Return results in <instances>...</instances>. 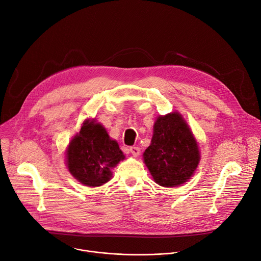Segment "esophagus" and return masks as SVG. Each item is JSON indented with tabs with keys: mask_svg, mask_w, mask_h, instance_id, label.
Returning <instances> with one entry per match:
<instances>
[{
	"mask_svg": "<svg viewBox=\"0 0 261 261\" xmlns=\"http://www.w3.org/2000/svg\"><path fill=\"white\" fill-rule=\"evenodd\" d=\"M130 153L134 156V158H137V156L141 154V149L138 147H131L130 148Z\"/></svg>",
	"mask_w": 261,
	"mask_h": 261,
	"instance_id": "1",
	"label": "esophagus"
}]
</instances>
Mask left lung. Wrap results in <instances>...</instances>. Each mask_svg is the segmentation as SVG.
I'll list each match as a JSON object with an SVG mask.
<instances>
[{
	"instance_id": "obj_1",
	"label": "left lung",
	"mask_w": 261,
	"mask_h": 261,
	"mask_svg": "<svg viewBox=\"0 0 261 261\" xmlns=\"http://www.w3.org/2000/svg\"><path fill=\"white\" fill-rule=\"evenodd\" d=\"M199 161L197 142L181 114L160 115L144 152V163L154 181L166 188L182 185L194 174Z\"/></svg>"
}]
</instances>
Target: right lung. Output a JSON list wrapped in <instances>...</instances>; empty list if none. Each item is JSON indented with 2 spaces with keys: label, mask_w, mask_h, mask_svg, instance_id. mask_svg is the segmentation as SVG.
Here are the masks:
<instances>
[{
  "label": "right lung",
  "mask_w": 261,
  "mask_h": 261,
  "mask_svg": "<svg viewBox=\"0 0 261 261\" xmlns=\"http://www.w3.org/2000/svg\"><path fill=\"white\" fill-rule=\"evenodd\" d=\"M66 158L67 168L75 179L87 187H99L110 180L111 169L125 155L105 128L95 119H86L69 143Z\"/></svg>",
  "instance_id": "right-lung-1"
}]
</instances>
